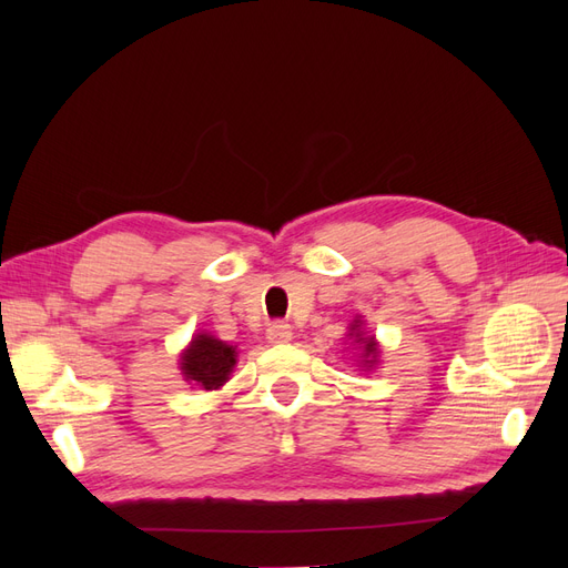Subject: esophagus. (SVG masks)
Returning a JSON list of instances; mask_svg holds the SVG:
<instances>
[{"label":"esophagus","mask_w":568,"mask_h":568,"mask_svg":"<svg viewBox=\"0 0 568 568\" xmlns=\"http://www.w3.org/2000/svg\"><path fill=\"white\" fill-rule=\"evenodd\" d=\"M291 336H294V332H291V324H286V322L270 324V329H267L270 343H288Z\"/></svg>","instance_id":"34e87169"}]
</instances>
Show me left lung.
I'll list each match as a JSON object with an SVG mask.
<instances>
[{
    "label": "left lung",
    "mask_w": 568,
    "mask_h": 568,
    "mask_svg": "<svg viewBox=\"0 0 568 568\" xmlns=\"http://www.w3.org/2000/svg\"><path fill=\"white\" fill-rule=\"evenodd\" d=\"M355 338H357L355 343H359V341L365 343V346H363V355H359V357H363V363H365V365H372L374 359H369V357H376V343H374V338H359V334H357Z\"/></svg>",
    "instance_id": "1"
}]
</instances>
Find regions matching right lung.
<instances>
[{"label":"right lung","mask_w":568,"mask_h":568,"mask_svg":"<svg viewBox=\"0 0 568 568\" xmlns=\"http://www.w3.org/2000/svg\"><path fill=\"white\" fill-rule=\"evenodd\" d=\"M236 365V351L209 334H199L189 351L182 355V372L186 382H196L205 390H213L230 379Z\"/></svg>","instance_id":"add662e5"}]
</instances>
